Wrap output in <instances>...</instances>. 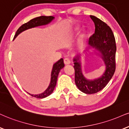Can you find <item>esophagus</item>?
Instances as JSON below:
<instances>
[{
	"mask_svg": "<svg viewBox=\"0 0 129 129\" xmlns=\"http://www.w3.org/2000/svg\"><path fill=\"white\" fill-rule=\"evenodd\" d=\"M64 63L66 65H68V64H71V61H70V60L69 58H64Z\"/></svg>",
	"mask_w": 129,
	"mask_h": 129,
	"instance_id": "esophagus-1",
	"label": "esophagus"
}]
</instances>
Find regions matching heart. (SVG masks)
<instances>
[{
  "instance_id": "heart-1",
  "label": "heart",
  "mask_w": 129,
  "mask_h": 129,
  "mask_svg": "<svg viewBox=\"0 0 129 129\" xmlns=\"http://www.w3.org/2000/svg\"><path fill=\"white\" fill-rule=\"evenodd\" d=\"M81 27L79 26H76L72 30V35H77L79 33V30H80ZM87 36H88V33H87V31L84 30L82 31L81 34L80 36H79L78 41V43H77V45L78 47L81 48L83 47L84 45V43L85 42V40H86Z\"/></svg>"
}]
</instances>
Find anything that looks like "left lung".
<instances>
[{"label": "left lung", "mask_w": 129, "mask_h": 129, "mask_svg": "<svg viewBox=\"0 0 129 129\" xmlns=\"http://www.w3.org/2000/svg\"><path fill=\"white\" fill-rule=\"evenodd\" d=\"M95 26V33L90 38L89 46L86 49L85 57L96 55L100 57L105 66L104 72L99 77L87 79L82 69V57L74 58L75 82L80 91L85 94L96 93L105 88L112 78L115 71V39L111 28L98 17L90 15ZM92 51L91 52V51Z\"/></svg>", "instance_id": "1"}]
</instances>
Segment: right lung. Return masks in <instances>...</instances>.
<instances>
[{"label": "right lung", "mask_w": 129, "mask_h": 129, "mask_svg": "<svg viewBox=\"0 0 129 129\" xmlns=\"http://www.w3.org/2000/svg\"><path fill=\"white\" fill-rule=\"evenodd\" d=\"M54 18V17H53V16H49V17L41 16V17H36V18H35L32 19V20H30L27 23L22 25L17 30V32H16L15 36H14V39H15L17 37V36L20 35L21 33L23 32V31L30 29V28L36 27L46 26V25L50 24ZM64 67V62H63V59L61 58V59H60L58 61H57L56 63H55L53 64L51 73V80L50 84H49L48 87H47V88L46 89L45 91L42 93L38 94H30L28 92L27 93L31 95V96L39 99L45 98L46 97L50 96L51 94H52V92H53L54 88L55 87V85H56L57 77H58L60 70L63 69Z\"/></svg>", "instance_id": "obj_1"}]
</instances>
